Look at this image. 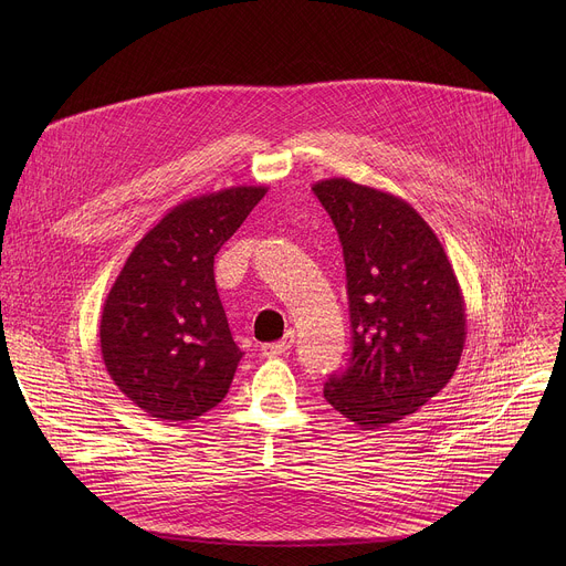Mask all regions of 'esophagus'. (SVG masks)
I'll return each instance as SVG.
<instances>
[{"label":"esophagus","mask_w":566,"mask_h":566,"mask_svg":"<svg viewBox=\"0 0 566 566\" xmlns=\"http://www.w3.org/2000/svg\"><path fill=\"white\" fill-rule=\"evenodd\" d=\"M291 345H293V332L289 329V332H286V336H284L282 340L264 345V347H262V354H264L266 358H275V356H282V354H286V352L291 349Z\"/></svg>","instance_id":"34e87169"}]
</instances>
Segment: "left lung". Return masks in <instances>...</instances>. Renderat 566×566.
Segmentation results:
<instances>
[{"label":"left lung","mask_w":566,"mask_h":566,"mask_svg":"<svg viewBox=\"0 0 566 566\" xmlns=\"http://www.w3.org/2000/svg\"><path fill=\"white\" fill-rule=\"evenodd\" d=\"M345 258L352 358L325 398L360 430L415 415L454 376L465 304L452 264L426 219L400 197L325 179L313 186Z\"/></svg>","instance_id":"left-lung-1"}]
</instances>
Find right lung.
Masks as SVG:
<instances>
[{
  "instance_id": "right-lung-1",
  "label": "right lung",
  "mask_w": 566,
  "mask_h": 566,
  "mask_svg": "<svg viewBox=\"0 0 566 566\" xmlns=\"http://www.w3.org/2000/svg\"><path fill=\"white\" fill-rule=\"evenodd\" d=\"M269 188L237 186L175 206L127 258L101 317L118 389L156 421H190L223 400L241 349L214 284V255Z\"/></svg>"
}]
</instances>
